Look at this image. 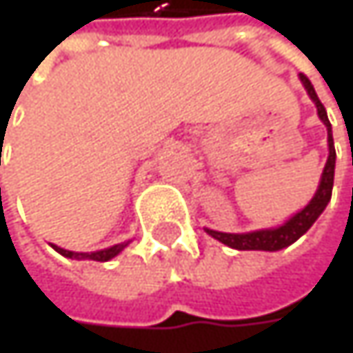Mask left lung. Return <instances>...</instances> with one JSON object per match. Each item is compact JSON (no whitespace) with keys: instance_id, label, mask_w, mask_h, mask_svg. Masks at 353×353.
Here are the masks:
<instances>
[{"instance_id":"left-lung-1","label":"left lung","mask_w":353,"mask_h":353,"mask_svg":"<svg viewBox=\"0 0 353 353\" xmlns=\"http://www.w3.org/2000/svg\"><path fill=\"white\" fill-rule=\"evenodd\" d=\"M299 77H301V83L307 90L309 98L317 106L321 122L327 126L329 157H327V163L323 168L317 192H315V196L311 198V202L305 208H301L296 214H292L286 223H282L278 227H272V229H259V231H249V233H221V231H214V229H204L210 237H214L216 241L225 243L227 247H233V249H239V251H280L284 247L292 245L294 241H299L313 227V223L321 216V212L327 208V204L331 200L333 176H335V147H333L331 122L327 118V110L321 104L317 92L313 88V83L309 81V77L303 75V73Z\"/></svg>"}]
</instances>
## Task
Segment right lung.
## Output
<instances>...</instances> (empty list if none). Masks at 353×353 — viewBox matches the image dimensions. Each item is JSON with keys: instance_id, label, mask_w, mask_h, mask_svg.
I'll return each mask as SVG.
<instances>
[{"instance_id": "right-lung-1", "label": "right lung", "mask_w": 353, "mask_h": 353, "mask_svg": "<svg viewBox=\"0 0 353 353\" xmlns=\"http://www.w3.org/2000/svg\"><path fill=\"white\" fill-rule=\"evenodd\" d=\"M130 241H124V243H118V245L108 247V249H100V251H90V253H81V251H69V249H63L59 245H52L54 251H59L63 257H69V259H92V261H110L112 257H116L124 247L128 245Z\"/></svg>"}]
</instances>
